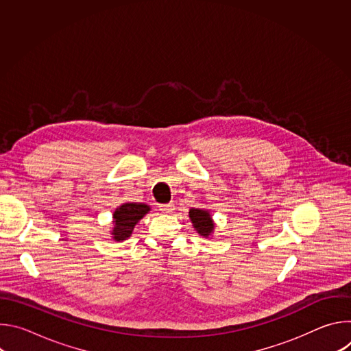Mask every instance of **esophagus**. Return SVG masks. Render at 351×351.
<instances>
[{"mask_svg":"<svg viewBox=\"0 0 351 351\" xmlns=\"http://www.w3.org/2000/svg\"><path fill=\"white\" fill-rule=\"evenodd\" d=\"M160 210L165 214H169V213L173 211V204H171V203L169 204H162V206H160Z\"/></svg>","mask_w":351,"mask_h":351,"instance_id":"obj_1","label":"esophagus"}]
</instances>
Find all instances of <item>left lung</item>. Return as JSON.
I'll return each instance as SVG.
<instances>
[{"label":"left lung","mask_w":351,"mask_h":351,"mask_svg":"<svg viewBox=\"0 0 351 351\" xmlns=\"http://www.w3.org/2000/svg\"><path fill=\"white\" fill-rule=\"evenodd\" d=\"M189 217H190L193 226L198 234H202L204 237H208L213 234L215 226H214V222H213V218H211V214L208 210L191 208L189 211Z\"/></svg>","instance_id":"obj_1"}]
</instances>
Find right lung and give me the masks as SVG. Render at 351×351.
<instances>
[{"label":"right lung","instance_id":"right-lung-1","mask_svg":"<svg viewBox=\"0 0 351 351\" xmlns=\"http://www.w3.org/2000/svg\"><path fill=\"white\" fill-rule=\"evenodd\" d=\"M147 204L143 203H125L119 206L114 213V229L112 239L122 241L130 237L136 223L149 211Z\"/></svg>","mask_w":351,"mask_h":351}]
</instances>
